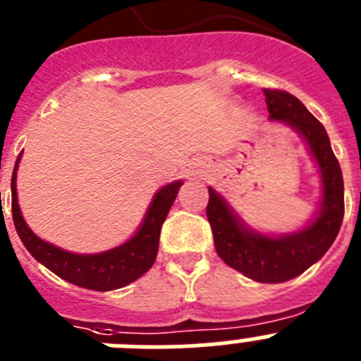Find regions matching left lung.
<instances>
[{"label": "left lung", "instance_id": "obj_1", "mask_svg": "<svg viewBox=\"0 0 361 361\" xmlns=\"http://www.w3.org/2000/svg\"><path fill=\"white\" fill-rule=\"evenodd\" d=\"M269 119L291 126L300 133L317 161L322 200L317 216L304 229L280 237L255 231L233 213L220 193L209 188L206 208L219 257L247 279L262 283L288 282L318 262L336 238L343 220V177L320 121L283 90H264Z\"/></svg>", "mask_w": 361, "mask_h": 361}]
</instances>
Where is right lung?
I'll list each match as a JSON object with an SVG mask.
<instances>
[{
  "mask_svg": "<svg viewBox=\"0 0 361 361\" xmlns=\"http://www.w3.org/2000/svg\"><path fill=\"white\" fill-rule=\"evenodd\" d=\"M21 153L16 161L11 183L12 219H14L19 238L37 262L49 267L52 273L61 276L66 282L79 286V288L94 289V291H111V289L124 288L145 275L153 266L155 258H157L161 228L170 213L178 188L183 186V180L166 184L155 193L152 204L148 206V212L142 219L141 228L137 229V233L130 240L117 245L114 250L103 251V253L78 255L56 247L50 242L41 240L25 222L18 204V191H16V173H18Z\"/></svg>",
  "mask_w": 361,
  "mask_h": 361,
  "instance_id": "obj_1",
  "label": "right lung"
}]
</instances>
